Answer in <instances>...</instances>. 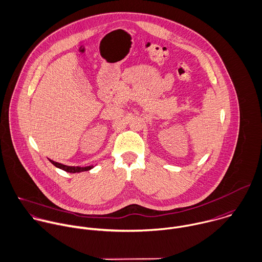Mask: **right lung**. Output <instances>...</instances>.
I'll return each mask as SVG.
<instances>
[{"label":"right lung","instance_id":"1","mask_svg":"<svg viewBox=\"0 0 262 262\" xmlns=\"http://www.w3.org/2000/svg\"><path fill=\"white\" fill-rule=\"evenodd\" d=\"M50 162L57 168L65 171V172H68V173H80V172H86L89 171L93 168V166H89V167H70V166H66V165H63V164H60V163H57V162H54V161H51Z\"/></svg>","mask_w":262,"mask_h":262}]
</instances>
